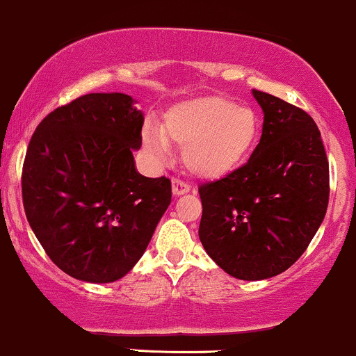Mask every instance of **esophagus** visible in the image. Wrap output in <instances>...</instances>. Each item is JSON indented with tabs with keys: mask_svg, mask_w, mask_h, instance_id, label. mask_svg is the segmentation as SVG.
I'll return each instance as SVG.
<instances>
[{
	"mask_svg": "<svg viewBox=\"0 0 356 356\" xmlns=\"http://www.w3.org/2000/svg\"><path fill=\"white\" fill-rule=\"evenodd\" d=\"M189 184L182 182L181 179H172V193H174V196H182V194L189 193Z\"/></svg>",
	"mask_w": 356,
	"mask_h": 356,
	"instance_id": "esophagus-1",
	"label": "esophagus"
}]
</instances>
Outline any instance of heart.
<instances>
[{"label": "heart", "instance_id": "heart-1", "mask_svg": "<svg viewBox=\"0 0 356 356\" xmlns=\"http://www.w3.org/2000/svg\"><path fill=\"white\" fill-rule=\"evenodd\" d=\"M255 111L221 96H201L174 104L163 127L147 123L143 147L157 162H165L172 143L184 147V163L201 177H221L240 167L259 142Z\"/></svg>", "mask_w": 356, "mask_h": 356}]
</instances>
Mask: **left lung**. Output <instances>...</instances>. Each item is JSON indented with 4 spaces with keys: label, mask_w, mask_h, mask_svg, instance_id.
Segmentation results:
<instances>
[{
    "label": "left lung",
    "mask_w": 356,
    "mask_h": 356,
    "mask_svg": "<svg viewBox=\"0 0 356 356\" xmlns=\"http://www.w3.org/2000/svg\"><path fill=\"white\" fill-rule=\"evenodd\" d=\"M264 111L260 143L245 165L199 186V240L229 275L261 280L287 270L321 226L330 165L314 120L253 89Z\"/></svg>",
    "instance_id": "8db88e82"
}]
</instances>
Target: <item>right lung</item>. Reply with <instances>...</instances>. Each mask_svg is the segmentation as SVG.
<instances>
[{"mask_svg":"<svg viewBox=\"0 0 356 356\" xmlns=\"http://www.w3.org/2000/svg\"><path fill=\"white\" fill-rule=\"evenodd\" d=\"M123 92H91L47 115L26 148V220L50 260L77 280L115 282L143 255L169 208L167 177H143V115Z\"/></svg>","mask_w":356,"mask_h":356,"instance_id":"add662e5","label":"right lung"}]
</instances>
